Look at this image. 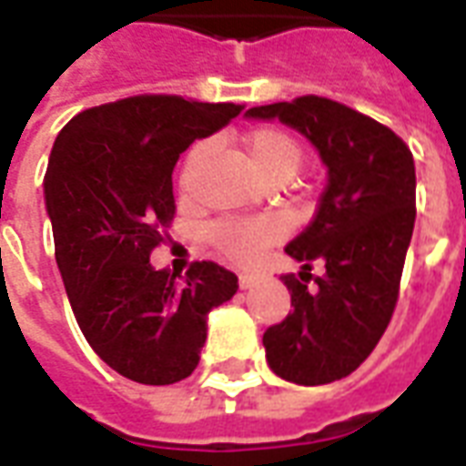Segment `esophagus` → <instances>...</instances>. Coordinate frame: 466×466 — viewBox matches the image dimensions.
Listing matches in <instances>:
<instances>
[{
	"label": "esophagus",
	"instance_id": "obj_1",
	"mask_svg": "<svg viewBox=\"0 0 466 466\" xmlns=\"http://www.w3.org/2000/svg\"><path fill=\"white\" fill-rule=\"evenodd\" d=\"M254 284H257V277H251V274H239V289H251Z\"/></svg>",
	"mask_w": 466,
	"mask_h": 466
}]
</instances>
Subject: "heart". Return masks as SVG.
Returning <instances> with one entry per match:
<instances>
[{"mask_svg":"<svg viewBox=\"0 0 466 466\" xmlns=\"http://www.w3.org/2000/svg\"><path fill=\"white\" fill-rule=\"evenodd\" d=\"M205 153L207 143L195 146L187 157V170H185L187 175L195 170V165L205 157ZM247 153L251 157V165L268 182H286L289 177H294V172L301 167L303 160L299 143L277 127L254 130L247 137ZM277 239L279 224L271 219H222V222L212 224V229H209V242L215 244V249L237 264L254 261L264 251V247Z\"/></svg>","mask_w":466,"mask_h":466,"instance_id":"b5f03b06","label":"heart"}]
</instances>
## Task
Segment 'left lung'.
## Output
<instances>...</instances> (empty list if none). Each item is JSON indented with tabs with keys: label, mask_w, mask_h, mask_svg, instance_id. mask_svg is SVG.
Segmentation results:
<instances>
[{
	"label": "left lung",
	"mask_w": 466,
	"mask_h": 466,
	"mask_svg": "<svg viewBox=\"0 0 466 466\" xmlns=\"http://www.w3.org/2000/svg\"><path fill=\"white\" fill-rule=\"evenodd\" d=\"M244 118L294 127L329 172L311 224L286 244L301 271L284 277L294 309L264 333L267 363L296 385L340 380L373 353L395 311L415 227V160L390 127L319 96ZM319 260L327 274L309 289Z\"/></svg>",
	"instance_id": "8db88e82"
}]
</instances>
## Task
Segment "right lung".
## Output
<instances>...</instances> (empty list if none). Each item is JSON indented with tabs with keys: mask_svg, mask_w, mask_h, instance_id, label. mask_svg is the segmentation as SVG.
<instances>
[{
	"mask_svg": "<svg viewBox=\"0 0 466 466\" xmlns=\"http://www.w3.org/2000/svg\"><path fill=\"white\" fill-rule=\"evenodd\" d=\"M239 113L234 103L136 96L78 113L51 147L44 199L58 271L86 340L127 380L192 375L209 311L239 289L215 261H195L185 277L150 264L175 215L180 155Z\"/></svg>",
	"mask_w": 466,
	"mask_h": 466,
	"instance_id": "1",
	"label": "right lung"
}]
</instances>
